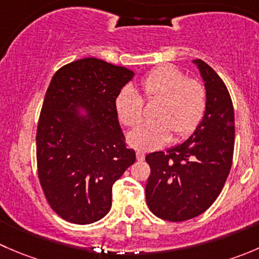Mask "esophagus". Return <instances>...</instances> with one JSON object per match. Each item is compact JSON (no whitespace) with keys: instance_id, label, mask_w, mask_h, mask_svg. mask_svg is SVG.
<instances>
[{"instance_id":"obj_1","label":"esophagus","mask_w":259,"mask_h":259,"mask_svg":"<svg viewBox=\"0 0 259 259\" xmlns=\"http://www.w3.org/2000/svg\"><path fill=\"white\" fill-rule=\"evenodd\" d=\"M137 159H138V161H143L145 159V153L144 151H140V150H138L137 151Z\"/></svg>"}]
</instances>
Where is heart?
<instances>
[{
    "instance_id": "b5f03b06",
    "label": "heart",
    "mask_w": 259,
    "mask_h": 259,
    "mask_svg": "<svg viewBox=\"0 0 259 259\" xmlns=\"http://www.w3.org/2000/svg\"><path fill=\"white\" fill-rule=\"evenodd\" d=\"M145 99H160L155 109L156 119L145 120L127 135L133 148L154 150L170 140L171 135H190L202 122L207 110V89L198 79L187 77L178 67L163 65L151 70L140 81ZM120 121L133 126L144 114V99L132 86H125L115 99Z\"/></svg>"
}]
</instances>
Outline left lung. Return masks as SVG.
Returning a JSON list of instances; mask_svg holds the SVG:
<instances>
[{"label": "left lung", "instance_id": "obj_1", "mask_svg": "<svg viewBox=\"0 0 259 259\" xmlns=\"http://www.w3.org/2000/svg\"><path fill=\"white\" fill-rule=\"evenodd\" d=\"M207 89V110L189 139L166 151L145 156L150 176L146 204L159 218L183 222L204 213L221 194L234 150V110L226 83L194 60Z\"/></svg>", "mask_w": 259, "mask_h": 259}]
</instances>
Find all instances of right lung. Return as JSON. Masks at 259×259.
<instances>
[{
    "label": "right lung",
    "instance_id": "obj_1",
    "mask_svg": "<svg viewBox=\"0 0 259 259\" xmlns=\"http://www.w3.org/2000/svg\"><path fill=\"white\" fill-rule=\"evenodd\" d=\"M133 76L95 57L70 62L52 76L36 133L37 173L50 207L70 223L104 218L114 183L134 164L115 108Z\"/></svg>",
    "mask_w": 259,
    "mask_h": 259
}]
</instances>
